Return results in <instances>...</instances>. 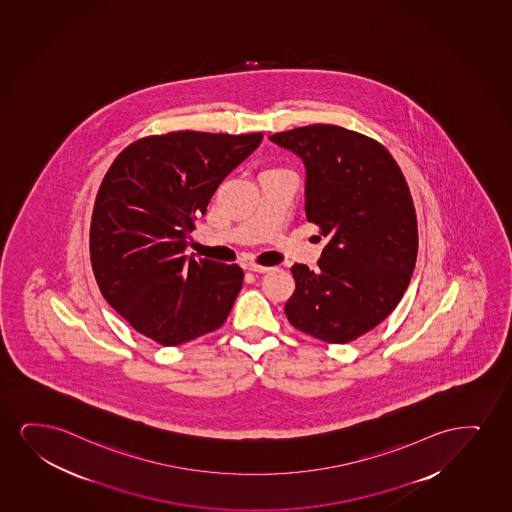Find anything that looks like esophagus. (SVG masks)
Wrapping results in <instances>:
<instances>
[{
  "mask_svg": "<svg viewBox=\"0 0 512 512\" xmlns=\"http://www.w3.org/2000/svg\"><path fill=\"white\" fill-rule=\"evenodd\" d=\"M246 269L252 271V273H269V271H273V267L257 266V264H248Z\"/></svg>",
  "mask_w": 512,
  "mask_h": 512,
  "instance_id": "esophagus-1",
  "label": "esophagus"
}]
</instances>
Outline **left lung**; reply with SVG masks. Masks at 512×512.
I'll list each match as a JSON object with an SVG mask.
<instances>
[{
    "mask_svg": "<svg viewBox=\"0 0 512 512\" xmlns=\"http://www.w3.org/2000/svg\"><path fill=\"white\" fill-rule=\"evenodd\" d=\"M269 139L304 161L307 220L328 239L318 271L292 267L286 318L316 339L346 344L405 295L419 248L412 194L389 151L361 133L309 125Z\"/></svg>",
    "mask_w": 512,
    "mask_h": 512,
    "instance_id": "obj_1",
    "label": "left lung"
}]
</instances>
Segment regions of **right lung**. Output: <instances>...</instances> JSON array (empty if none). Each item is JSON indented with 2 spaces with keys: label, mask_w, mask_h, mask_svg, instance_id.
I'll use <instances>...</instances> for the list:
<instances>
[{
  "label": "right lung",
  "mask_w": 512,
  "mask_h": 512,
  "mask_svg": "<svg viewBox=\"0 0 512 512\" xmlns=\"http://www.w3.org/2000/svg\"><path fill=\"white\" fill-rule=\"evenodd\" d=\"M262 133L184 132L133 142L113 161L93 205L90 259L114 311L161 346H180L226 321L241 267L187 257L194 220Z\"/></svg>",
  "instance_id": "1"
}]
</instances>
